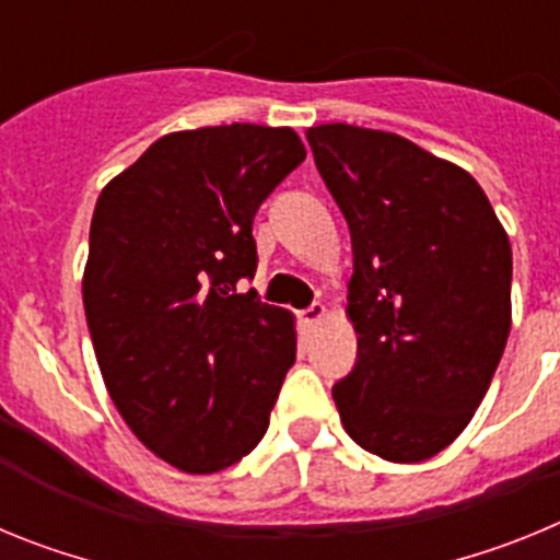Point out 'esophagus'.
<instances>
[{"label":"esophagus","mask_w":560,"mask_h":560,"mask_svg":"<svg viewBox=\"0 0 560 560\" xmlns=\"http://www.w3.org/2000/svg\"><path fill=\"white\" fill-rule=\"evenodd\" d=\"M323 316H325V305L314 303L311 308L303 311V323L305 325H316V323H323Z\"/></svg>","instance_id":"obj_1"}]
</instances>
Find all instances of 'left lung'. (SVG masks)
Instances as JSON below:
<instances>
[{"instance_id": "1", "label": "left lung", "mask_w": 560, "mask_h": 560, "mask_svg": "<svg viewBox=\"0 0 560 560\" xmlns=\"http://www.w3.org/2000/svg\"><path fill=\"white\" fill-rule=\"evenodd\" d=\"M305 137L353 244L359 353L336 409L364 452L423 463L491 387L511 334V241L471 173L398 133L330 122Z\"/></svg>"}]
</instances>
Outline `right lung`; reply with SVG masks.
<instances>
[{
    "instance_id": "right-lung-1",
    "label": "right lung",
    "mask_w": 560,
    "mask_h": 560,
    "mask_svg": "<svg viewBox=\"0 0 560 560\" xmlns=\"http://www.w3.org/2000/svg\"><path fill=\"white\" fill-rule=\"evenodd\" d=\"M303 160L291 128L176 131L97 199L83 271L97 364L128 429L185 474L246 457L294 364V316L244 280L255 212Z\"/></svg>"
}]
</instances>
